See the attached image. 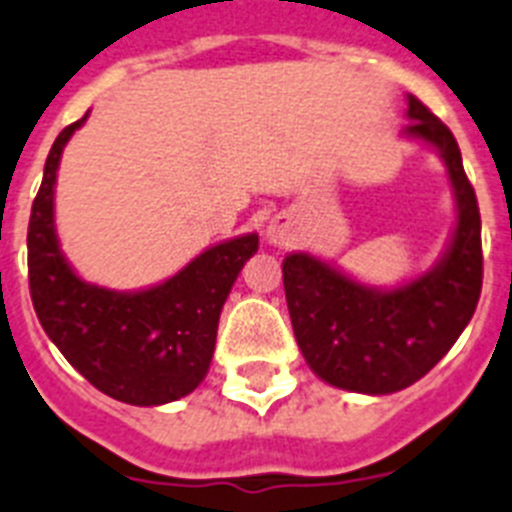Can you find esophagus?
<instances>
[{
	"label": "esophagus",
	"mask_w": 512,
	"mask_h": 512,
	"mask_svg": "<svg viewBox=\"0 0 512 512\" xmlns=\"http://www.w3.org/2000/svg\"><path fill=\"white\" fill-rule=\"evenodd\" d=\"M269 238H272V243H282L285 240V230H282V225H269Z\"/></svg>",
	"instance_id": "34e87169"
}]
</instances>
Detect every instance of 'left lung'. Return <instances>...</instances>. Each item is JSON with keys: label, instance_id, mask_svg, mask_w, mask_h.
Wrapping results in <instances>:
<instances>
[{"label": "left lung", "instance_id": "1", "mask_svg": "<svg viewBox=\"0 0 512 512\" xmlns=\"http://www.w3.org/2000/svg\"><path fill=\"white\" fill-rule=\"evenodd\" d=\"M406 116L404 134L438 150L456 196V230L443 259L393 290L360 285L310 253L282 261L292 331L310 370L331 386L373 396L430 373L466 329L482 292V217L456 137L414 95Z\"/></svg>", "mask_w": 512, "mask_h": 512}]
</instances>
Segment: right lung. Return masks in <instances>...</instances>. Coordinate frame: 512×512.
<instances>
[{"mask_svg":"<svg viewBox=\"0 0 512 512\" xmlns=\"http://www.w3.org/2000/svg\"><path fill=\"white\" fill-rule=\"evenodd\" d=\"M85 121L87 113L61 131L46 157L28 225L30 298L48 339L98 391L134 406L168 404L204 381L220 310L259 251V235L207 248L150 290L116 292L80 279L56 238L54 186L64 144Z\"/></svg>","mask_w":512,"mask_h":512,"instance_id":"obj_1","label":"right lung"}]
</instances>
